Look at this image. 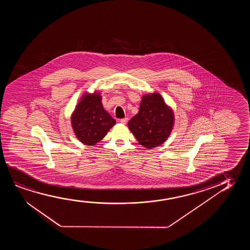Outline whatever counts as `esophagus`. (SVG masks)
<instances>
[{
  "label": "esophagus",
  "instance_id": "34e87169",
  "mask_svg": "<svg viewBox=\"0 0 250 250\" xmlns=\"http://www.w3.org/2000/svg\"><path fill=\"white\" fill-rule=\"evenodd\" d=\"M127 121H128V119L127 118H125V119H121L120 120V122L121 124H123V125H126Z\"/></svg>",
  "mask_w": 250,
  "mask_h": 250
}]
</instances>
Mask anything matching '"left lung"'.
<instances>
[{"label":"left lung","instance_id":"left-lung-1","mask_svg":"<svg viewBox=\"0 0 250 250\" xmlns=\"http://www.w3.org/2000/svg\"><path fill=\"white\" fill-rule=\"evenodd\" d=\"M173 125V111L159 93L144 95L138 113L128 122V127L138 143L148 149L166 142Z\"/></svg>","mask_w":250,"mask_h":250}]
</instances>
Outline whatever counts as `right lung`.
I'll list each match as a JSON object with an SVG mask.
<instances>
[{"label": "right lung", "mask_w": 250, "mask_h": 250, "mask_svg": "<svg viewBox=\"0 0 250 250\" xmlns=\"http://www.w3.org/2000/svg\"><path fill=\"white\" fill-rule=\"evenodd\" d=\"M71 121L77 138L89 146L102 140L116 123L103 108L102 96L98 92L83 96L72 113Z\"/></svg>", "instance_id": "add662e5"}]
</instances>
